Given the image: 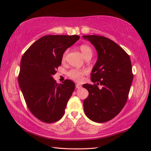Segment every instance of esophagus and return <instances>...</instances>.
Wrapping results in <instances>:
<instances>
[{"mask_svg": "<svg viewBox=\"0 0 151 151\" xmlns=\"http://www.w3.org/2000/svg\"><path fill=\"white\" fill-rule=\"evenodd\" d=\"M76 88H78V89L81 88H82V85L80 84H76Z\"/></svg>", "mask_w": 151, "mask_h": 151, "instance_id": "1", "label": "esophagus"}]
</instances>
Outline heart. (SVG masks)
<instances>
[{
    "instance_id": "b5f03b06",
    "label": "heart",
    "mask_w": 151,
    "mask_h": 151,
    "mask_svg": "<svg viewBox=\"0 0 151 151\" xmlns=\"http://www.w3.org/2000/svg\"><path fill=\"white\" fill-rule=\"evenodd\" d=\"M80 50H81L83 56H84L86 59L88 58H91L93 55V50L90 46L85 44L81 45L80 46ZM67 52H68V50H67L63 54L62 58V61L65 60ZM86 73H87V70L85 69H72L67 73V75H68L70 79H72L73 81L80 82L83 81V79H84V76Z\"/></svg>"
}]
</instances>
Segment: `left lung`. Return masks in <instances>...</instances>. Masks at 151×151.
I'll return each mask as SVG.
<instances>
[{"mask_svg": "<svg viewBox=\"0 0 151 151\" xmlns=\"http://www.w3.org/2000/svg\"><path fill=\"white\" fill-rule=\"evenodd\" d=\"M83 37L93 45L98 53L91 74L94 84L82 86L89 92L83 102L84 112L91 121L104 123L119 114L126 104L133 80L132 64L129 54L112 40L96 35Z\"/></svg>", "mask_w": 151, "mask_h": 151, "instance_id": "1", "label": "left lung"}]
</instances>
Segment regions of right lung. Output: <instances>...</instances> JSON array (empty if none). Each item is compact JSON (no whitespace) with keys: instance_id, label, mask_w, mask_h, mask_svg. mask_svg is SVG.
Instances as JSON below:
<instances>
[{"instance_id":"obj_1","label":"right lung","mask_w":151,"mask_h":151,"mask_svg":"<svg viewBox=\"0 0 151 151\" xmlns=\"http://www.w3.org/2000/svg\"><path fill=\"white\" fill-rule=\"evenodd\" d=\"M80 38L77 35H48L32 45L22 56L18 76L28 108L46 123L59 121L65 113L75 84L70 80L57 84L52 76L62 64L63 54Z\"/></svg>"}]
</instances>
